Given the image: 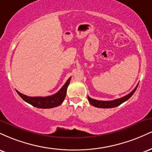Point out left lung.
I'll list each match as a JSON object with an SVG mask.
<instances>
[{"mask_svg": "<svg viewBox=\"0 0 152 152\" xmlns=\"http://www.w3.org/2000/svg\"><path fill=\"white\" fill-rule=\"evenodd\" d=\"M137 86H136V88H134L131 93L127 94V95L125 96L121 97V98L120 99H115V100H113V101H99V100H96V99H93L90 98L89 96H88V102H90V104H91L92 106H95V107L103 108V109H109V108L116 107V106L121 105L122 103H124V102H126V101L128 100V99L134 94L135 91L137 90Z\"/></svg>", "mask_w": 152, "mask_h": 152, "instance_id": "8db88e82", "label": "left lung"}]
</instances>
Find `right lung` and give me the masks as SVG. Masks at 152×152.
Masks as SVG:
<instances>
[{
  "instance_id": "right-lung-1",
  "label": "right lung",
  "mask_w": 152,
  "mask_h": 152,
  "mask_svg": "<svg viewBox=\"0 0 152 152\" xmlns=\"http://www.w3.org/2000/svg\"><path fill=\"white\" fill-rule=\"evenodd\" d=\"M71 78V77L67 80L65 84L62 86V88L57 93L53 94V95L48 96H26L24 94L20 93L17 90L15 91H16L18 95L26 102L28 103V104H31V105L35 106V107L39 108V109H50V108L56 107V106L61 105L63 102H64L66 95L67 87L69 85V83H70Z\"/></svg>"
}]
</instances>
